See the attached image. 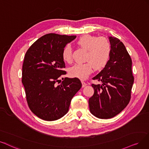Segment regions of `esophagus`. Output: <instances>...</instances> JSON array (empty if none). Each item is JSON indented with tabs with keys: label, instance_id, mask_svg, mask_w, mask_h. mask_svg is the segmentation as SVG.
<instances>
[{
	"label": "esophagus",
	"instance_id": "34e87169",
	"mask_svg": "<svg viewBox=\"0 0 149 149\" xmlns=\"http://www.w3.org/2000/svg\"><path fill=\"white\" fill-rule=\"evenodd\" d=\"M81 82H82V87H86L87 85L86 83L85 82H84V81H82Z\"/></svg>",
	"mask_w": 149,
	"mask_h": 149
}]
</instances>
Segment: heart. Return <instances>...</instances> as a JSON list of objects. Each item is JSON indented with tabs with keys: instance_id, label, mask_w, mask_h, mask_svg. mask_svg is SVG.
Masks as SVG:
<instances>
[{
	"instance_id": "b5f03b06",
	"label": "heart",
	"mask_w": 149,
	"mask_h": 149,
	"mask_svg": "<svg viewBox=\"0 0 149 149\" xmlns=\"http://www.w3.org/2000/svg\"><path fill=\"white\" fill-rule=\"evenodd\" d=\"M82 49L87 51L84 63H76L69 70L72 78L86 79L92 72L93 68L97 71L104 68L108 64L111 54V46L104 37H98L90 34L80 37L76 41ZM63 60L70 63L72 60V51L68 45H65L62 52Z\"/></svg>"
}]
</instances>
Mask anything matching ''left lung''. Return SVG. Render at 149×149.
Returning <instances> with one entry per match:
<instances>
[{"label":"left lung","instance_id":"left-lung-1","mask_svg":"<svg viewBox=\"0 0 149 149\" xmlns=\"http://www.w3.org/2000/svg\"><path fill=\"white\" fill-rule=\"evenodd\" d=\"M111 46L110 60L107 66L93 79L102 84H92L93 96L88 100L92 114L99 118L114 117L128 105L134 82L132 61L120 40L109 37Z\"/></svg>","mask_w":149,"mask_h":149}]
</instances>
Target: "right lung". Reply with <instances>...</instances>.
<instances>
[{
    "label": "right lung",
    "mask_w": 149,
    "mask_h": 149,
    "mask_svg": "<svg viewBox=\"0 0 149 149\" xmlns=\"http://www.w3.org/2000/svg\"><path fill=\"white\" fill-rule=\"evenodd\" d=\"M76 36L48 33L27 51L22 82L30 109L41 119L54 121L68 111L71 99L82 87L78 78H62L66 74L62 57L63 47ZM60 82H59V81Z\"/></svg>",
    "instance_id": "1"
}]
</instances>
